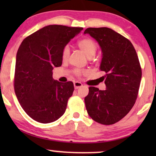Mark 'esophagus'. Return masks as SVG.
<instances>
[{
	"mask_svg": "<svg viewBox=\"0 0 156 156\" xmlns=\"http://www.w3.org/2000/svg\"><path fill=\"white\" fill-rule=\"evenodd\" d=\"M83 87V84L80 83V82H78V81L74 82V87L76 89H79L80 87Z\"/></svg>",
	"mask_w": 156,
	"mask_h": 156,
	"instance_id": "1",
	"label": "esophagus"
}]
</instances>
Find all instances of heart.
Wrapping results in <instances>:
<instances>
[{
    "label": "heart",
    "mask_w": 156,
    "mask_h": 156,
    "mask_svg": "<svg viewBox=\"0 0 156 156\" xmlns=\"http://www.w3.org/2000/svg\"><path fill=\"white\" fill-rule=\"evenodd\" d=\"M77 45L79 48L80 51L86 55V56L88 57V58H92V56H94V54L96 53L97 50H98V43H97L96 41L92 38H89V37L80 39L77 42ZM69 48H68V46H65L62 52V59L64 61L67 60L68 56H69ZM87 73H88V71L86 70V69L81 70V69H77L73 70V74L77 77L81 76L82 75H87Z\"/></svg>",
    "instance_id": "b5f03b06"
}]
</instances>
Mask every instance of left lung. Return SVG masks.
<instances>
[{"label": "left lung", "instance_id": "left-lung-1", "mask_svg": "<svg viewBox=\"0 0 156 156\" xmlns=\"http://www.w3.org/2000/svg\"><path fill=\"white\" fill-rule=\"evenodd\" d=\"M89 34L101 46V70L105 72V90L89 88L84 98L89 117L101 124L113 125L131 110L139 93L141 68L135 48L129 39L111 28H88Z\"/></svg>", "mask_w": 156, "mask_h": 156}]
</instances>
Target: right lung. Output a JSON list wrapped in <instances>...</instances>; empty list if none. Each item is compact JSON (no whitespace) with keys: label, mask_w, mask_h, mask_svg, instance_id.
<instances>
[{"label":"right lung","mask_w":156,"mask_h":156,"mask_svg":"<svg viewBox=\"0 0 156 156\" xmlns=\"http://www.w3.org/2000/svg\"><path fill=\"white\" fill-rule=\"evenodd\" d=\"M82 30L51 25L28 36L20 46L14 88L20 104L34 120L53 122L65 112L74 85L53 80L52 70L62 65V50Z\"/></svg>","instance_id":"right-lung-1"}]
</instances>
